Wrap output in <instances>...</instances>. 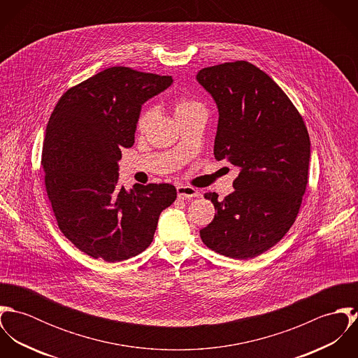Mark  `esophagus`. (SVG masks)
Masks as SVG:
<instances>
[{
	"instance_id": "34e87169",
	"label": "esophagus",
	"mask_w": 358,
	"mask_h": 358,
	"mask_svg": "<svg viewBox=\"0 0 358 358\" xmlns=\"http://www.w3.org/2000/svg\"><path fill=\"white\" fill-rule=\"evenodd\" d=\"M176 192H178V197L180 200H192L194 197H200V192L192 186H185V185H180L176 187Z\"/></svg>"
}]
</instances>
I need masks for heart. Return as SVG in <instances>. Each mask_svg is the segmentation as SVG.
Wrapping results in <instances>:
<instances>
[{"label":"heart","mask_w":358,"mask_h":358,"mask_svg":"<svg viewBox=\"0 0 358 358\" xmlns=\"http://www.w3.org/2000/svg\"><path fill=\"white\" fill-rule=\"evenodd\" d=\"M201 107H203L201 103L193 101L190 98H185V96H180V98L175 99V102H173V110H175L176 118L189 113V111H193V110L201 108ZM152 117H153V110L150 107H145L136 118V131L143 132L146 129V127L149 125Z\"/></svg>","instance_id":"heart-1"}]
</instances>
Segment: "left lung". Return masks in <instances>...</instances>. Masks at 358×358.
Masks as SVG:
<instances>
[{"mask_svg":"<svg viewBox=\"0 0 358 358\" xmlns=\"http://www.w3.org/2000/svg\"><path fill=\"white\" fill-rule=\"evenodd\" d=\"M199 83L219 110L213 154L240 166L234 192L215 205L200 230L208 248L251 259L274 247L292 227L306 192L310 139L305 121L285 92L245 60L205 67Z\"/></svg>","mask_w":358,"mask_h":358,"instance_id":"1","label":"left lung"}]
</instances>
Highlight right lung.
<instances>
[{
  "instance_id": "obj_1",
  "label": "right lung",
  "mask_w": 358,
  "mask_h": 358,
  "mask_svg": "<svg viewBox=\"0 0 358 358\" xmlns=\"http://www.w3.org/2000/svg\"><path fill=\"white\" fill-rule=\"evenodd\" d=\"M171 76L106 69L69 88L52 111L43 146L45 190L60 231L80 251L106 262L143 252L159 213L176 200L169 183L118 185L121 149L135 142L142 104Z\"/></svg>"
}]
</instances>
